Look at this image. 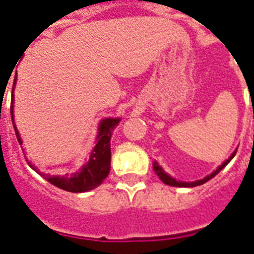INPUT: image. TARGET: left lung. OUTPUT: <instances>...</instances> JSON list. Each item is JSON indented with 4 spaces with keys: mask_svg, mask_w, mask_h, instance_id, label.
Instances as JSON below:
<instances>
[{
    "mask_svg": "<svg viewBox=\"0 0 254 254\" xmlns=\"http://www.w3.org/2000/svg\"><path fill=\"white\" fill-rule=\"evenodd\" d=\"M235 154H237V151L232 152L231 157L228 158L226 162H223V165H220L219 168L214 170L212 175H209V176H206V177H205V179H202V180H196V182H192V183L177 182L176 179H173V177H170L169 175H166L164 170H162V168H159V166H158V164H154V170H155V173H157L158 176H159V179H161V180H162V182H164L165 184H168V186H173V187H196V186H201V184H203V183L209 182V180H210L212 177L216 176V175L219 173L220 170L223 169V168H224V166H226V165L228 164L230 161H231Z\"/></svg>",
    "mask_w": 254,
    "mask_h": 254,
    "instance_id": "1",
    "label": "left lung"
}]
</instances>
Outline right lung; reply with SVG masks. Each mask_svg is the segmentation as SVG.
Instances as JSON below:
<instances>
[{
    "label": "right lung",
    "mask_w": 254,
    "mask_h": 254,
    "mask_svg": "<svg viewBox=\"0 0 254 254\" xmlns=\"http://www.w3.org/2000/svg\"><path fill=\"white\" fill-rule=\"evenodd\" d=\"M15 81H13V86H15ZM10 117H12V124L15 127L17 141H19V144H22V139H20L19 132L15 127V122H13V88H12ZM118 122H120L118 118H106L100 122L96 145H95L93 151L90 152L88 164L84 165L79 172L64 175V176H49V175L41 173V176L53 186L64 190V191H68V192H85V191L96 189L110 173V164H111L110 139H111V132L118 125Z\"/></svg>",
    "instance_id": "add662e5"
}]
</instances>
